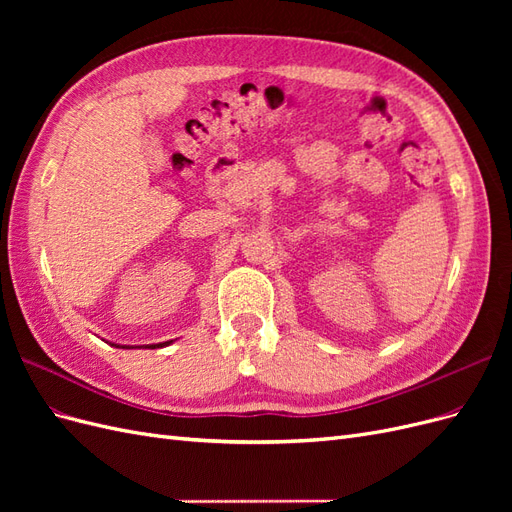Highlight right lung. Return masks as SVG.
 <instances>
[{"label":"right lung","instance_id":"1","mask_svg":"<svg viewBox=\"0 0 512 512\" xmlns=\"http://www.w3.org/2000/svg\"><path fill=\"white\" fill-rule=\"evenodd\" d=\"M170 342H164V344H156V346H149V348H162V346H168Z\"/></svg>","mask_w":512,"mask_h":512}]
</instances>
